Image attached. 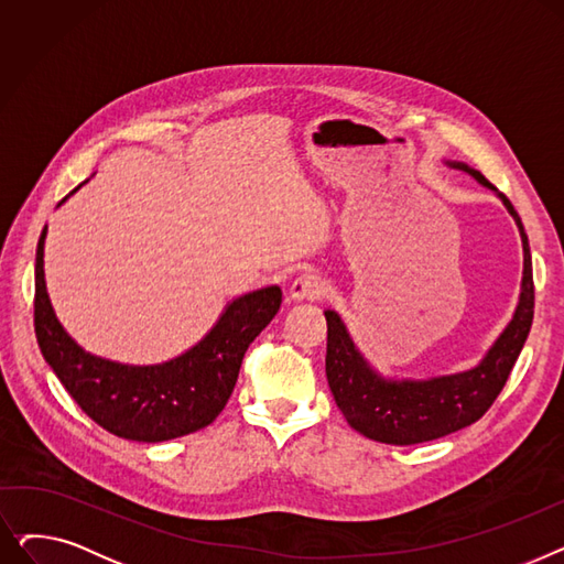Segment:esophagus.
Listing matches in <instances>:
<instances>
[{
	"label": "esophagus",
	"mask_w": 564,
	"mask_h": 564,
	"mask_svg": "<svg viewBox=\"0 0 564 564\" xmlns=\"http://www.w3.org/2000/svg\"><path fill=\"white\" fill-rule=\"evenodd\" d=\"M324 294V283L319 276L306 272L297 276L290 285V300L292 302H304V300H319Z\"/></svg>",
	"instance_id": "34e87169"
}]
</instances>
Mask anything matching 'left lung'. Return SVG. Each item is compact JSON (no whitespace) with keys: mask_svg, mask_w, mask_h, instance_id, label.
<instances>
[{"mask_svg":"<svg viewBox=\"0 0 564 564\" xmlns=\"http://www.w3.org/2000/svg\"><path fill=\"white\" fill-rule=\"evenodd\" d=\"M443 164L468 173L473 181L491 189L512 215L523 247L521 292L512 319L476 366L423 379L379 372L351 340L343 317L332 308L324 311V317H327V379L334 400L349 427L372 441L391 443V446L434 441L476 423L506 387L530 334L532 306H535L528 235L514 205L473 166L455 160H443Z\"/></svg>","mask_w":564,"mask_h":564,"instance_id":"8db88e82","label":"left lung"}]
</instances>
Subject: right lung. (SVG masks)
Returning a JSON list of instances; mask_svg holds the SVG:
<instances>
[{
  "label": "right lung",
  "mask_w": 564,
  "mask_h": 564,
  "mask_svg": "<svg viewBox=\"0 0 564 564\" xmlns=\"http://www.w3.org/2000/svg\"><path fill=\"white\" fill-rule=\"evenodd\" d=\"M45 237L47 226L36 249V338L45 364L86 416L139 443H160L210 425L235 389L249 345L279 313L281 288L264 285L230 300L213 329L169 361L121 364L86 351L58 322L45 285Z\"/></svg>",
  "instance_id": "add662e5"
}]
</instances>
